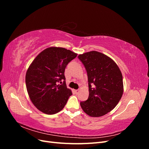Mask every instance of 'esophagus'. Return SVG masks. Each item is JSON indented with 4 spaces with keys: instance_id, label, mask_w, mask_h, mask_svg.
I'll return each instance as SVG.
<instances>
[{
    "instance_id": "1",
    "label": "esophagus",
    "mask_w": 149,
    "mask_h": 149,
    "mask_svg": "<svg viewBox=\"0 0 149 149\" xmlns=\"http://www.w3.org/2000/svg\"><path fill=\"white\" fill-rule=\"evenodd\" d=\"M79 89L74 90V93H75V94H78V93H79Z\"/></svg>"
}]
</instances>
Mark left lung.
I'll list each match as a JSON object with an SVG mask.
<instances>
[{
	"label": "left lung",
	"mask_w": 149,
	"mask_h": 149,
	"mask_svg": "<svg viewBox=\"0 0 149 149\" xmlns=\"http://www.w3.org/2000/svg\"><path fill=\"white\" fill-rule=\"evenodd\" d=\"M87 71L89 97L80 102L93 118L107 114L117 106L124 91L123 74L115 61L102 53L91 51L78 56Z\"/></svg>",
	"instance_id": "1"
}]
</instances>
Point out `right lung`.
Instances as JSON below:
<instances>
[{"label": "right lung", "instance_id": "right-lung-1", "mask_svg": "<svg viewBox=\"0 0 149 149\" xmlns=\"http://www.w3.org/2000/svg\"><path fill=\"white\" fill-rule=\"evenodd\" d=\"M77 55L64 48L49 47L30 64L25 76L26 87L31 101L39 111L51 115L63 109L72 95L66 87L65 68ZM61 80L64 83L58 85Z\"/></svg>", "mask_w": 149, "mask_h": 149}]
</instances>
